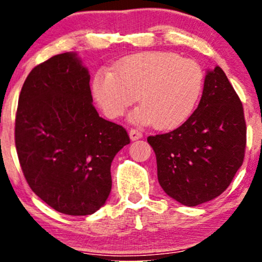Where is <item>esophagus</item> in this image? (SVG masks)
<instances>
[{
  "label": "esophagus",
  "mask_w": 262,
  "mask_h": 262,
  "mask_svg": "<svg viewBox=\"0 0 262 262\" xmlns=\"http://www.w3.org/2000/svg\"><path fill=\"white\" fill-rule=\"evenodd\" d=\"M129 137H130L132 141H134L143 138V133H141L140 130H138V129H130V130H129Z\"/></svg>",
  "instance_id": "esophagus-1"
}]
</instances>
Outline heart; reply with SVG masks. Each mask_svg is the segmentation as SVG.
<instances>
[{"label": "heart", "instance_id": "b5f03b06", "mask_svg": "<svg viewBox=\"0 0 262 262\" xmlns=\"http://www.w3.org/2000/svg\"><path fill=\"white\" fill-rule=\"evenodd\" d=\"M203 71L196 61L165 52L139 53L122 59L114 70H100L93 77V95L108 118H119L139 96L134 122L158 129L183 124L203 90Z\"/></svg>", "mask_w": 262, "mask_h": 262}]
</instances>
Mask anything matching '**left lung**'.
I'll list each match as a JSON object with an SVG mask.
<instances>
[{"label":"left lung","instance_id":"left-lung-1","mask_svg":"<svg viewBox=\"0 0 262 262\" xmlns=\"http://www.w3.org/2000/svg\"><path fill=\"white\" fill-rule=\"evenodd\" d=\"M160 186L188 207L222 194L243 165L246 148L244 108L219 66L208 71L197 110L165 134L150 135Z\"/></svg>","mask_w":262,"mask_h":262}]
</instances>
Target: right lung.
<instances>
[{"mask_svg":"<svg viewBox=\"0 0 262 262\" xmlns=\"http://www.w3.org/2000/svg\"><path fill=\"white\" fill-rule=\"evenodd\" d=\"M14 141L32 191L60 213L89 215L110 196L111 164L130 139L122 125L98 116L89 71L74 53H64L27 76Z\"/></svg>","mask_w":262,"mask_h":262,"instance_id":"add662e5","label":"right lung"}]
</instances>
